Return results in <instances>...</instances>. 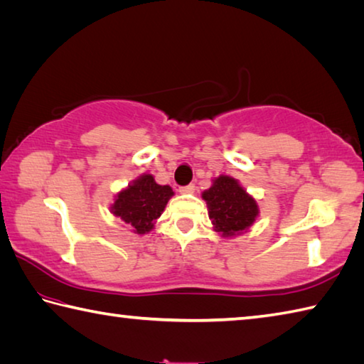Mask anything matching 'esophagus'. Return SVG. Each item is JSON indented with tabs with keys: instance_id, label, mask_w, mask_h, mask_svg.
<instances>
[{
	"instance_id": "34e87169",
	"label": "esophagus",
	"mask_w": 364,
	"mask_h": 364,
	"mask_svg": "<svg viewBox=\"0 0 364 364\" xmlns=\"http://www.w3.org/2000/svg\"><path fill=\"white\" fill-rule=\"evenodd\" d=\"M179 191H181L182 195H191V193H195V185H193V183L185 185V187H181V188H179Z\"/></svg>"
}]
</instances>
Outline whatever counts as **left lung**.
I'll return each mask as SVG.
<instances>
[{"mask_svg":"<svg viewBox=\"0 0 364 364\" xmlns=\"http://www.w3.org/2000/svg\"><path fill=\"white\" fill-rule=\"evenodd\" d=\"M201 198L208 204V212L214 230L222 237H236L250 230L259 214L255 198L231 176H218L204 190Z\"/></svg>","mask_w":364,"mask_h":364,"instance_id":"left-lung-1","label":"left lung"}]
</instances>
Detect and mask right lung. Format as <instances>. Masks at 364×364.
<instances>
[{
    "label": "right lung",
    "mask_w": 364,
    "mask_h": 364,
    "mask_svg": "<svg viewBox=\"0 0 364 364\" xmlns=\"http://www.w3.org/2000/svg\"><path fill=\"white\" fill-rule=\"evenodd\" d=\"M173 196L169 185L156 183L152 174H141L114 196L111 212L136 235H146Z\"/></svg>",
    "instance_id": "1"
}]
</instances>
